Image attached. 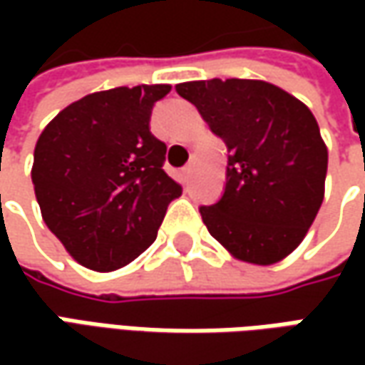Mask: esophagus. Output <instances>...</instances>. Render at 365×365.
Wrapping results in <instances>:
<instances>
[{
  "label": "esophagus",
  "mask_w": 365,
  "mask_h": 365,
  "mask_svg": "<svg viewBox=\"0 0 365 365\" xmlns=\"http://www.w3.org/2000/svg\"><path fill=\"white\" fill-rule=\"evenodd\" d=\"M189 175H190V166H185V168L180 170V180H182V182H187V180H189Z\"/></svg>",
  "instance_id": "34e87169"
}]
</instances>
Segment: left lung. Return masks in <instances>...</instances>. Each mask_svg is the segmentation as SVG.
<instances>
[{
    "instance_id": "obj_1",
    "label": "left lung",
    "mask_w": 365,
    "mask_h": 365,
    "mask_svg": "<svg viewBox=\"0 0 365 365\" xmlns=\"http://www.w3.org/2000/svg\"><path fill=\"white\" fill-rule=\"evenodd\" d=\"M227 146L225 192L201 207L209 233L235 259L270 266L292 254L325 197L327 146L311 109L272 83H178Z\"/></svg>"
}]
</instances>
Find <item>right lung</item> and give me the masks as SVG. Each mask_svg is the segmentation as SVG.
<instances>
[{
	"instance_id": "add662e5",
	"label": "right lung",
	"mask_w": 365,
	"mask_h": 365,
	"mask_svg": "<svg viewBox=\"0 0 365 365\" xmlns=\"http://www.w3.org/2000/svg\"><path fill=\"white\" fill-rule=\"evenodd\" d=\"M170 85L85 95L50 121L34 148L32 185L48 230L81 266L113 272L154 244L182 189L162 170L166 146L150 132Z\"/></svg>"
}]
</instances>
